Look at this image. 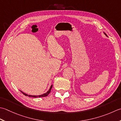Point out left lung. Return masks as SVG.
<instances>
[{
    "instance_id": "1",
    "label": "left lung",
    "mask_w": 121,
    "mask_h": 121,
    "mask_svg": "<svg viewBox=\"0 0 121 121\" xmlns=\"http://www.w3.org/2000/svg\"><path fill=\"white\" fill-rule=\"evenodd\" d=\"M104 34H105V35H106V36H107V37H108V36H107V34H105V33H104Z\"/></svg>"
}]
</instances>
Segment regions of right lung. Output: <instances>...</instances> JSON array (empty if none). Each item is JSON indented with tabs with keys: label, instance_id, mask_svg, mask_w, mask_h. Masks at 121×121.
<instances>
[{
	"label": "right lung",
	"instance_id": "obj_1",
	"mask_svg": "<svg viewBox=\"0 0 121 121\" xmlns=\"http://www.w3.org/2000/svg\"><path fill=\"white\" fill-rule=\"evenodd\" d=\"M52 87H53V85H51L50 88L49 89V90L47 91L46 93H43V95H28L26 94V93L23 92L22 91H20L23 93V94L24 95H25L26 96H28V97H33V98H38V97H46V96H48V95L49 94V93H50L51 92V90L52 89Z\"/></svg>",
	"mask_w": 121,
	"mask_h": 121
}]
</instances>
